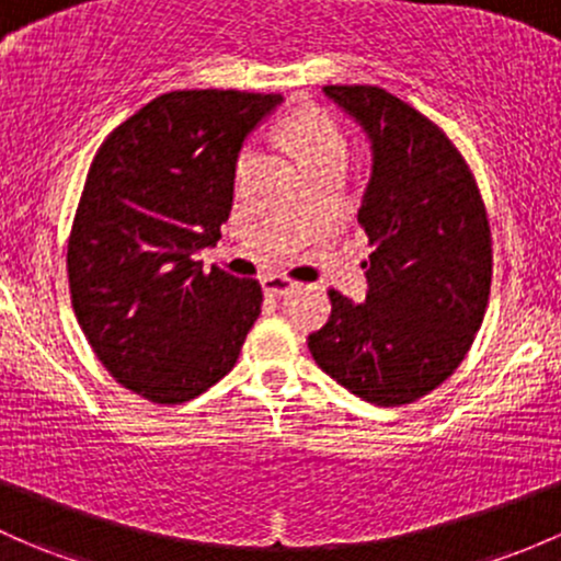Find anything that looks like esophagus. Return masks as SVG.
Masks as SVG:
<instances>
[{"label":"esophagus","mask_w":561,"mask_h":561,"mask_svg":"<svg viewBox=\"0 0 561 561\" xmlns=\"http://www.w3.org/2000/svg\"><path fill=\"white\" fill-rule=\"evenodd\" d=\"M296 287H298V282L290 279V276H285V274L263 276V290L268 293V296H274V298L287 296V293H293Z\"/></svg>","instance_id":"obj_1"}]
</instances>
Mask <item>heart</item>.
I'll use <instances>...</instances> for the list:
<instances>
[{
	"instance_id": "b5f03b06",
	"label": "heart",
	"mask_w": 561,
	"mask_h": 561,
	"mask_svg": "<svg viewBox=\"0 0 561 561\" xmlns=\"http://www.w3.org/2000/svg\"><path fill=\"white\" fill-rule=\"evenodd\" d=\"M290 134L304 152L309 169L320 167H346L350 161V139L344 128L320 110H304L290 121ZM252 163V147H244L236 161V176H244Z\"/></svg>"
}]
</instances>
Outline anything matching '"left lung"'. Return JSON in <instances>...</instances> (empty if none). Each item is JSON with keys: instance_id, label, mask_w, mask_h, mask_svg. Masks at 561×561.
<instances>
[{"instance_id": "1", "label": "left lung", "mask_w": 561, "mask_h": 561, "mask_svg": "<svg viewBox=\"0 0 561 561\" xmlns=\"http://www.w3.org/2000/svg\"><path fill=\"white\" fill-rule=\"evenodd\" d=\"M365 128L374 172L357 222L365 304L328 290L325 328L309 335L330 379L374 405H405L459 368L492 287V231L462 152L420 110L379 85H325Z\"/></svg>"}]
</instances>
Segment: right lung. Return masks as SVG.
Returning a JSON list of instances; mask_svg holds the SVG:
<instances>
[{
	"instance_id": "1",
	"label": "right lung",
	"mask_w": 561,
	"mask_h": 561,
	"mask_svg": "<svg viewBox=\"0 0 561 561\" xmlns=\"http://www.w3.org/2000/svg\"><path fill=\"white\" fill-rule=\"evenodd\" d=\"M279 93L172 91L123 121L93 156L67 241L69 296L112 379L158 405L222 379L261 314L257 279L198 252L233 206L241 141Z\"/></svg>"
}]
</instances>
